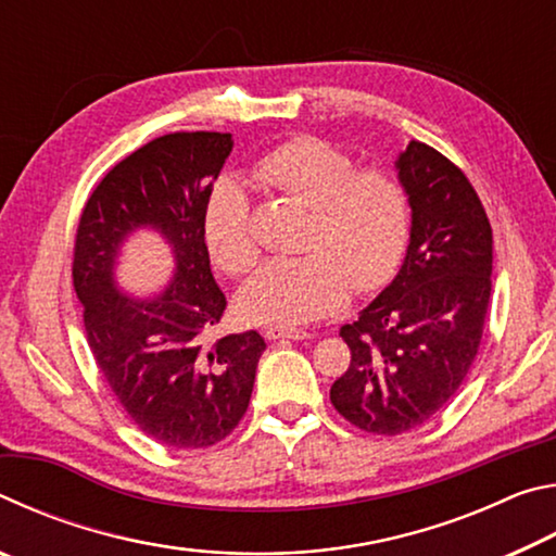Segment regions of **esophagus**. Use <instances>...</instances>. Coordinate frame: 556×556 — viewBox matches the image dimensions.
I'll use <instances>...</instances> for the list:
<instances>
[{
	"mask_svg": "<svg viewBox=\"0 0 556 556\" xmlns=\"http://www.w3.org/2000/svg\"><path fill=\"white\" fill-rule=\"evenodd\" d=\"M267 341H304L308 338L306 331H296V328H267Z\"/></svg>",
	"mask_w": 556,
	"mask_h": 556,
	"instance_id": "34e87169",
	"label": "esophagus"
}]
</instances>
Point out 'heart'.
<instances>
[{"instance_id":"heart-1","label":"heart","mask_w":556,"mask_h":556,"mask_svg":"<svg viewBox=\"0 0 556 556\" xmlns=\"http://www.w3.org/2000/svg\"><path fill=\"white\" fill-rule=\"evenodd\" d=\"M252 176L306 203L301 257L269 260L244 281L238 312L250 324L301 326L341 308L351 285L372 291L390 281L404 257L412 211L397 178L357 168L345 149L296 137L260 159ZM203 240L215 265L242 275L260 257L252 203L244 186L223 178L203 208Z\"/></svg>"}]
</instances>
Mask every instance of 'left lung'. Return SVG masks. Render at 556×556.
<instances>
[{
	"label": "left lung",
	"mask_w": 556,
	"mask_h": 556,
	"mask_svg": "<svg viewBox=\"0 0 556 556\" xmlns=\"http://www.w3.org/2000/svg\"><path fill=\"white\" fill-rule=\"evenodd\" d=\"M394 168L412 208L407 252L341 326L351 365L331 388L338 414L382 437L425 425L454 397L481 345L493 275V230L464 172L421 142Z\"/></svg>",
	"instance_id": "left-lung-1"
}]
</instances>
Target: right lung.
I'll return each instance as SVG.
<instances>
[{
  "mask_svg": "<svg viewBox=\"0 0 556 556\" xmlns=\"http://www.w3.org/2000/svg\"><path fill=\"white\" fill-rule=\"evenodd\" d=\"M232 135L176 131L112 168L83 208L73 287L86 308L88 345L131 421L172 448L218 444L248 412L265 338L208 341L225 312L203 240V208ZM152 229L173 250V281L152 298L116 285L121 248Z\"/></svg>",
  "mask_w": 556,
  "mask_h": 556,
  "instance_id": "right-lung-1",
  "label": "right lung"
}]
</instances>
